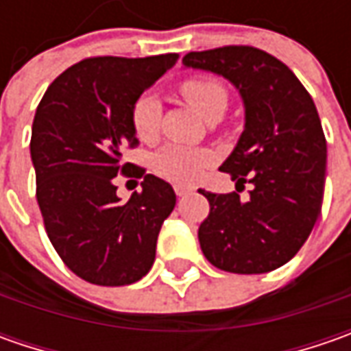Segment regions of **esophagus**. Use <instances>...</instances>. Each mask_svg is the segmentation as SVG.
<instances>
[{
	"instance_id": "34e87169",
	"label": "esophagus",
	"mask_w": 351,
	"mask_h": 351,
	"mask_svg": "<svg viewBox=\"0 0 351 351\" xmlns=\"http://www.w3.org/2000/svg\"><path fill=\"white\" fill-rule=\"evenodd\" d=\"M173 189H176V195L178 197L189 195V193H193V191H195V189H193V187H189V185H176Z\"/></svg>"
}]
</instances>
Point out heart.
I'll return each mask as SVG.
<instances>
[{
    "instance_id": "heart-1",
    "label": "heart",
    "mask_w": 351,
    "mask_h": 351,
    "mask_svg": "<svg viewBox=\"0 0 351 351\" xmlns=\"http://www.w3.org/2000/svg\"><path fill=\"white\" fill-rule=\"evenodd\" d=\"M180 95L207 123L213 119H221L228 103L226 89L215 77L185 80L180 86ZM160 119H162V105L152 93L141 95L130 109V123L134 128V134L142 142H152L158 136ZM210 164H213V154L209 150L185 148V146H168L162 152H158L152 162L156 173L173 183L197 182Z\"/></svg>"
}]
</instances>
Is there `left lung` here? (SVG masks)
I'll return each mask as SVG.
<instances>
[{
    "label": "left lung",
    "mask_w": 351,
    "mask_h": 351,
    "mask_svg": "<svg viewBox=\"0 0 351 351\" xmlns=\"http://www.w3.org/2000/svg\"><path fill=\"white\" fill-rule=\"evenodd\" d=\"M183 68L223 75L244 103V130L221 166L238 193H210L199 244L215 267L265 274L287 263L317 223L324 180L326 138L313 97L276 56L254 47H223L183 56Z\"/></svg>",
    "instance_id": "obj_1"
}]
</instances>
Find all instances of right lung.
Instances as JSON below:
<instances>
[{
  "label": "right lung",
  "instance_id": "add662e5",
  "mask_svg": "<svg viewBox=\"0 0 351 351\" xmlns=\"http://www.w3.org/2000/svg\"><path fill=\"white\" fill-rule=\"evenodd\" d=\"M178 58L77 62L48 86L36 107L31 134L36 201L62 262L89 283L130 285L154 263L160 228L176 207L173 187L146 173L141 193L123 205L113 182L119 173H144L123 156L138 144L130 109Z\"/></svg>",
  "mask_w": 351,
  "mask_h": 351
}]
</instances>
